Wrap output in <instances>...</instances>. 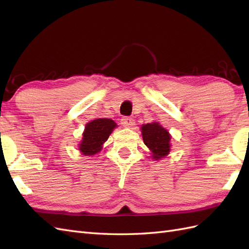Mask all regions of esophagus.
Wrapping results in <instances>:
<instances>
[{"instance_id": "34e87169", "label": "esophagus", "mask_w": 249, "mask_h": 249, "mask_svg": "<svg viewBox=\"0 0 249 249\" xmlns=\"http://www.w3.org/2000/svg\"><path fill=\"white\" fill-rule=\"evenodd\" d=\"M121 124H123L124 128H132L135 124H134V119L131 117H124L121 119Z\"/></svg>"}]
</instances>
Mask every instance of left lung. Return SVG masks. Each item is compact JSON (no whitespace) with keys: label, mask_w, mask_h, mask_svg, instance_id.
Wrapping results in <instances>:
<instances>
[{"label":"left lung","mask_w":249,"mask_h":249,"mask_svg":"<svg viewBox=\"0 0 249 249\" xmlns=\"http://www.w3.org/2000/svg\"><path fill=\"white\" fill-rule=\"evenodd\" d=\"M141 130L143 142L151 151L153 160L158 161L168 156L171 147V135L166 129L163 128L158 121H154L151 124H142Z\"/></svg>","instance_id":"8db88e82"}]
</instances>
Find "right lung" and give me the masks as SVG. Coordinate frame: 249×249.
Here are the masks:
<instances>
[{"instance_id": "add662e5", "label": "right lung", "mask_w": 249, "mask_h": 249, "mask_svg": "<svg viewBox=\"0 0 249 249\" xmlns=\"http://www.w3.org/2000/svg\"><path fill=\"white\" fill-rule=\"evenodd\" d=\"M116 126L117 124L115 121L109 118L93 119L86 124L82 141L79 143L81 153L90 157L100 152L103 143L107 141Z\"/></svg>"}]
</instances>
